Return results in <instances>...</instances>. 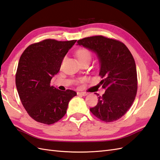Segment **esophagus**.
<instances>
[{"label": "esophagus", "mask_w": 160, "mask_h": 160, "mask_svg": "<svg viewBox=\"0 0 160 160\" xmlns=\"http://www.w3.org/2000/svg\"><path fill=\"white\" fill-rule=\"evenodd\" d=\"M77 94L79 95H81V96H87V93L86 92H77Z\"/></svg>", "instance_id": "34e87169"}]
</instances>
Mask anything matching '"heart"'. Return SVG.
I'll return each mask as SVG.
<instances>
[{
	"label": "heart",
	"mask_w": 160,
	"mask_h": 160,
	"mask_svg": "<svg viewBox=\"0 0 160 160\" xmlns=\"http://www.w3.org/2000/svg\"><path fill=\"white\" fill-rule=\"evenodd\" d=\"M76 56L77 59H79V61L81 62L86 59L90 60L92 55H91L90 52L88 50H87V49L81 48V49H79V50L76 52Z\"/></svg>",
	"instance_id": "1"
}]
</instances>
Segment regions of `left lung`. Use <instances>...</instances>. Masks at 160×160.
Listing matches in <instances>:
<instances>
[{
    "label": "left lung",
    "mask_w": 160,
    "mask_h": 160,
    "mask_svg": "<svg viewBox=\"0 0 160 160\" xmlns=\"http://www.w3.org/2000/svg\"><path fill=\"white\" fill-rule=\"evenodd\" d=\"M95 52L100 63V83L105 89L98 96V103L90 112L102 121L110 122L121 118L132 105L138 90L137 71L131 52L122 42L97 35L77 41Z\"/></svg>",
    "instance_id": "obj_1"
}]
</instances>
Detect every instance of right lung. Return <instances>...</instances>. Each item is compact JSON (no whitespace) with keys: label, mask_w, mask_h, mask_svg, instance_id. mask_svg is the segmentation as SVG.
<instances>
[{"label":"right lung","mask_w":160,"mask_h":160,"mask_svg":"<svg viewBox=\"0 0 160 160\" xmlns=\"http://www.w3.org/2000/svg\"><path fill=\"white\" fill-rule=\"evenodd\" d=\"M76 40L47 39L29 46L21 55L16 74L20 101L35 121L51 125L66 114L68 102L76 92H62L51 85L58 73L63 59Z\"/></svg>","instance_id":"obj_1"}]
</instances>
